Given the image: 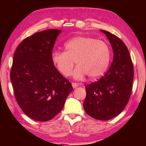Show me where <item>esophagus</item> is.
<instances>
[{
    "mask_svg": "<svg viewBox=\"0 0 146 146\" xmlns=\"http://www.w3.org/2000/svg\"><path fill=\"white\" fill-rule=\"evenodd\" d=\"M72 87L74 88H77L79 84H77V83L72 82Z\"/></svg>",
    "mask_w": 146,
    "mask_h": 146,
    "instance_id": "esophagus-1",
    "label": "esophagus"
}]
</instances>
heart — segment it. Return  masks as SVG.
I'll return each mask as SVG.
<instances>
[{"instance_id": "1", "label": "heart", "mask_w": 146, "mask_h": 146, "mask_svg": "<svg viewBox=\"0 0 146 146\" xmlns=\"http://www.w3.org/2000/svg\"><path fill=\"white\" fill-rule=\"evenodd\" d=\"M65 52L54 51L51 60L61 74L68 76L75 61L77 67L73 71L74 79H82L88 75L97 78L105 72L110 60V48L107 43L94 38L78 36L64 44Z\"/></svg>"}]
</instances>
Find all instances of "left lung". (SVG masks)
<instances>
[{
	"instance_id": "left-lung-1",
	"label": "left lung",
	"mask_w": 146,
	"mask_h": 146,
	"mask_svg": "<svg viewBox=\"0 0 146 146\" xmlns=\"http://www.w3.org/2000/svg\"><path fill=\"white\" fill-rule=\"evenodd\" d=\"M105 34L112 47L113 57L108 70L100 79L86 86L84 109L93 118L108 120L119 115L128 102L133 79V64L123 41L109 32Z\"/></svg>"
}]
</instances>
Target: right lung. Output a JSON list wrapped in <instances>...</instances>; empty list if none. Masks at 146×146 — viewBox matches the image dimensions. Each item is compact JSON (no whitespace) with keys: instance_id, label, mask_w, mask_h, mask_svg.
<instances>
[{"instance_id":"obj_1","label":"right lung","mask_w":146,"mask_h":146,"mask_svg":"<svg viewBox=\"0 0 146 146\" xmlns=\"http://www.w3.org/2000/svg\"><path fill=\"white\" fill-rule=\"evenodd\" d=\"M61 30L34 34L18 46L11 80L19 106L35 120L52 119L63 108L73 88L52 62L51 54Z\"/></svg>"}]
</instances>
